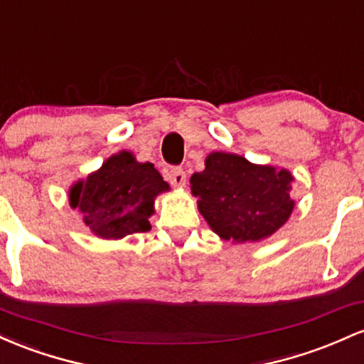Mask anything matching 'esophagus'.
<instances>
[{
    "label": "esophagus",
    "instance_id": "esophagus-1",
    "mask_svg": "<svg viewBox=\"0 0 364 364\" xmlns=\"http://www.w3.org/2000/svg\"><path fill=\"white\" fill-rule=\"evenodd\" d=\"M166 177H168L171 186H175V187H183L187 182V175H186V171H183L182 166H171V168L168 170V173H166Z\"/></svg>",
    "mask_w": 364,
    "mask_h": 364
}]
</instances>
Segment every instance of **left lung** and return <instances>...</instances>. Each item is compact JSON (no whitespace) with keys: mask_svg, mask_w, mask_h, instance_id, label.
Wrapping results in <instances>:
<instances>
[{"mask_svg":"<svg viewBox=\"0 0 364 364\" xmlns=\"http://www.w3.org/2000/svg\"><path fill=\"white\" fill-rule=\"evenodd\" d=\"M292 175L258 166L230 153H211L206 168L191 177V191L210 227L225 240H261L287 222Z\"/></svg>","mask_w":364,"mask_h":364,"instance_id":"8db88e82","label":"left lung"}]
</instances>
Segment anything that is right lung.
<instances>
[{"mask_svg":"<svg viewBox=\"0 0 364 364\" xmlns=\"http://www.w3.org/2000/svg\"><path fill=\"white\" fill-rule=\"evenodd\" d=\"M170 186L153 163H139L132 154H115L100 170L70 191L72 208H79L84 222L103 239L149 230L153 199Z\"/></svg>","mask_w":364,"mask_h":364,"instance_id":"right-lung-1","label":"right lung"}]
</instances>
